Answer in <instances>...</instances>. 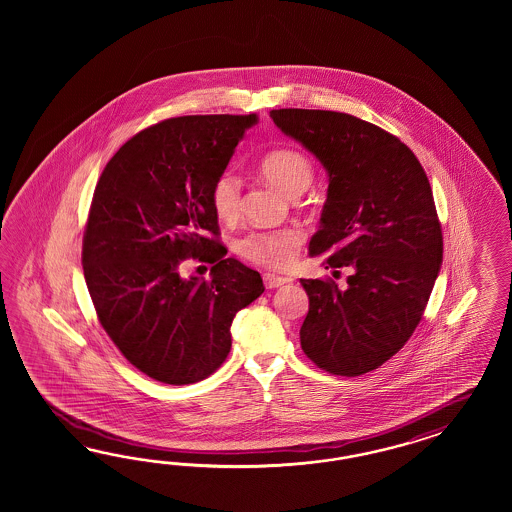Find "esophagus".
Here are the masks:
<instances>
[{
  "label": "esophagus",
  "mask_w": 512,
  "mask_h": 512,
  "mask_svg": "<svg viewBox=\"0 0 512 512\" xmlns=\"http://www.w3.org/2000/svg\"><path fill=\"white\" fill-rule=\"evenodd\" d=\"M263 279L266 289H278V287H283V285L291 283V279L281 278V276H276V274H264Z\"/></svg>",
  "instance_id": "esophagus-1"
}]
</instances>
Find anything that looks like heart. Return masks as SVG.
Listing matches in <instances>:
<instances>
[{"label": "heart", "instance_id": "1", "mask_svg": "<svg viewBox=\"0 0 512 512\" xmlns=\"http://www.w3.org/2000/svg\"><path fill=\"white\" fill-rule=\"evenodd\" d=\"M259 169L264 180L287 197H298L310 187L313 165L310 159L295 148H276L263 155ZM210 201L221 221H233L240 214V182L231 172L217 176ZM302 234L296 229L255 231L238 242V253L251 263L268 268H285L293 263L296 251L302 246Z\"/></svg>", "mask_w": 512, "mask_h": 512}]
</instances>
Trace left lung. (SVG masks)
<instances>
[{
    "mask_svg": "<svg viewBox=\"0 0 512 512\" xmlns=\"http://www.w3.org/2000/svg\"><path fill=\"white\" fill-rule=\"evenodd\" d=\"M328 172L321 227L310 257L347 268V285L300 279L310 311L300 328L306 357L334 375L379 368L411 338L443 261L434 195L419 159L402 140L334 110L270 112Z\"/></svg>",
    "mask_w": 512,
    "mask_h": 512,
    "instance_id": "left-lung-1",
    "label": "left lung"
}]
</instances>
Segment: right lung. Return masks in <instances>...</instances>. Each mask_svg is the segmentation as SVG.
I'll return each mask as SVG.
<instances>
[{
  "label": "right lung",
  "mask_w": 512,
  "mask_h": 512,
  "mask_svg": "<svg viewBox=\"0 0 512 512\" xmlns=\"http://www.w3.org/2000/svg\"><path fill=\"white\" fill-rule=\"evenodd\" d=\"M259 116H180L142 129L93 191L82 266L110 340L159 383L206 379L231 351L234 315L263 295L261 274L219 242L210 191ZM193 256L213 278L182 279Z\"/></svg>",
  "instance_id": "1"
}]
</instances>
